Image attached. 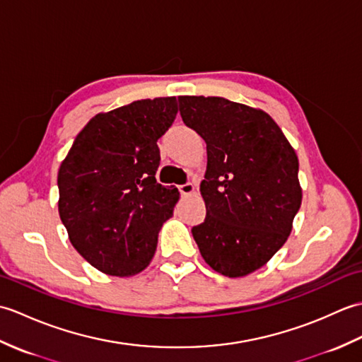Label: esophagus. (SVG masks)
I'll return each instance as SVG.
<instances>
[{
  "mask_svg": "<svg viewBox=\"0 0 362 362\" xmlns=\"http://www.w3.org/2000/svg\"><path fill=\"white\" fill-rule=\"evenodd\" d=\"M179 191H180L182 196H189V194L194 193V185H193V183H189V182L183 183V185L179 187Z\"/></svg>",
  "mask_w": 362,
  "mask_h": 362,
  "instance_id": "1",
  "label": "esophagus"
}]
</instances>
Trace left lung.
Instances as JSON below:
<instances>
[{"instance_id": "1", "label": "left lung", "mask_w": 362, "mask_h": 362, "mask_svg": "<svg viewBox=\"0 0 362 362\" xmlns=\"http://www.w3.org/2000/svg\"><path fill=\"white\" fill-rule=\"evenodd\" d=\"M185 124L206 143V216L191 228L206 264L226 276L264 266L302 204L296 151L263 110L218 96H180Z\"/></svg>"}]
</instances>
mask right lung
Segmentation results:
<instances>
[{
    "mask_svg": "<svg viewBox=\"0 0 362 362\" xmlns=\"http://www.w3.org/2000/svg\"><path fill=\"white\" fill-rule=\"evenodd\" d=\"M175 98L134 101L88 121L57 175L59 214L81 255L98 271L141 272L173 216L177 188L156 180L157 140L173 126Z\"/></svg>",
    "mask_w": 362,
    "mask_h": 362,
    "instance_id": "add662e5",
    "label": "right lung"
}]
</instances>
